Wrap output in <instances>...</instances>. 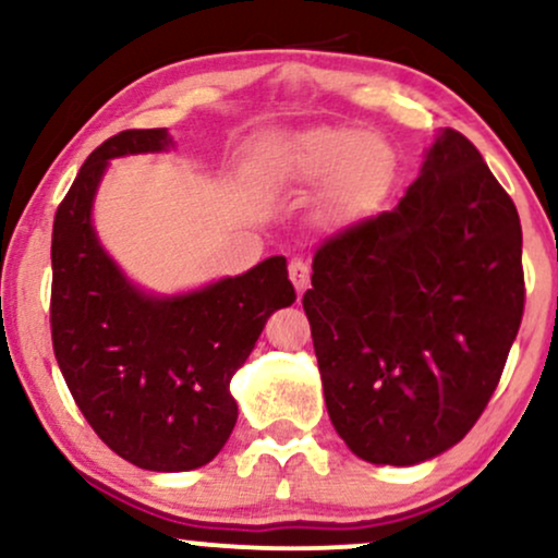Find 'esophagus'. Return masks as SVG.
<instances>
[{
	"instance_id": "34e87169",
	"label": "esophagus",
	"mask_w": 558,
	"mask_h": 558,
	"mask_svg": "<svg viewBox=\"0 0 558 558\" xmlns=\"http://www.w3.org/2000/svg\"><path fill=\"white\" fill-rule=\"evenodd\" d=\"M288 272H291V280L293 286H296V291L304 293L306 286H310V265H306L304 259H291Z\"/></svg>"
}]
</instances>
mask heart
Segmentation results:
<instances>
[{
	"mask_svg": "<svg viewBox=\"0 0 558 558\" xmlns=\"http://www.w3.org/2000/svg\"><path fill=\"white\" fill-rule=\"evenodd\" d=\"M265 170L280 185H330L328 213L349 217L383 194L393 155L373 133L356 128H317L275 138L265 149Z\"/></svg>",
	"mask_w": 558,
	"mask_h": 558,
	"instance_id": "obj_1",
	"label": "heart"
}]
</instances>
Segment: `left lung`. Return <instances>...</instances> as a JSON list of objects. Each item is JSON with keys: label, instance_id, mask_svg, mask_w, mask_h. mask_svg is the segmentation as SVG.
I'll use <instances>...</instances> for the list:
<instances>
[{"label": "left lung", "instance_id": "obj_1", "mask_svg": "<svg viewBox=\"0 0 558 558\" xmlns=\"http://www.w3.org/2000/svg\"><path fill=\"white\" fill-rule=\"evenodd\" d=\"M301 304L345 446L373 464L438 457L485 412L520 330L514 202L446 128L399 207L319 243Z\"/></svg>", "mask_w": 558, "mask_h": 558}]
</instances>
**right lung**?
Returning <instances> with one entry per match:
<instances>
[{
	"label": "right lung",
	"mask_w": 558,
	"mask_h": 558,
	"mask_svg": "<svg viewBox=\"0 0 558 558\" xmlns=\"http://www.w3.org/2000/svg\"><path fill=\"white\" fill-rule=\"evenodd\" d=\"M165 128L120 131L88 155L52 230V345L94 433L125 462L185 472L213 462L239 420L230 377L267 317L296 301L283 257L183 296H146L96 241L92 204L112 157L162 151Z\"/></svg>",
	"instance_id": "1"
}]
</instances>
